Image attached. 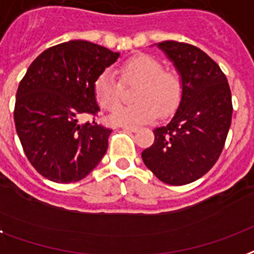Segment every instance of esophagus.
Segmentation results:
<instances>
[{"mask_svg":"<svg viewBox=\"0 0 254 254\" xmlns=\"http://www.w3.org/2000/svg\"><path fill=\"white\" fill-rule=\"evenodd\" d=\"M124 130H127V132H137L138 130V127H122Z\"/></svg>","mask_w":254,"mask_h":254,"instance_id":"obj_1","label":"esophagus"}]
</instances>
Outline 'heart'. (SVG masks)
I'll return each mask as SVG.
<instances>
[{
	"label": "heart",
	"instance_id": "b5f03b06",
	"mask_svg": "<svg viewBox=\"0 0 254 254\" xmlns=\"http://www.w3.org/2000/svg\"><path fill=\"white\" fill-rule=\"evenodd\" d=\"M122 80L137 83L133 99L127 106H118L110 113L108 121L113 125L133 127L152 121L156 113L167 117L176 110L183 95V83L174 71H165L159 60L149 55L127 59L121 67ZM94 98L99 106L110 110L120 99V83L110 68L99 72L93 84Z\"/></svg>",
	"mask_w": 254,
	"mask_h": 254
}]
</instances>
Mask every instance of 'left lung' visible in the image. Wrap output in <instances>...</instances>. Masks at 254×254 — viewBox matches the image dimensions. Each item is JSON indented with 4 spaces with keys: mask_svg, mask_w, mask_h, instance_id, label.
I'll list each match as a JSON object with an SVG mask.
<instances>
[{
    "mask_svg": "<svg viewBox=\"0 0 254 254\" xmlns=\"http://www.w3.org/2000/svg\"><path fill=\"white\" fill-rule=\"evenodd\" d=\"M156 46L175 65L183 95L171 121L153 130L155 141L141 157L157 179L183 186L217 163L232 124V93L222 69L198 47L172 40Z\"/></svg>",
    "mask_w": 254,
    "mask_h": 254,
    "instance_id": "left-lung-1",
    "label": "left lung"
}]
</instances>
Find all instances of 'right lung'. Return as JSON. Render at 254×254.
Instances as JSON below:
<instances>
[{
	"label": "right lung",
	"mask_w": 254,
	"mask_h": 254,
	"mask_svg": "<svg viewBox=\"0 0 254 254\" xmlns=\"http://www.w3.org/2000/svg\"><path fill=\"white\" fill-rule=\"evenodd\" d=\"M120 52L90 41L71 40L46 50L18 84L14 124L22 149L35 170L55 183L83 179L102 160L112 130L97 122L93 84Z\"/></svg>",
	"instance_id": "1"
}]
</instances>
